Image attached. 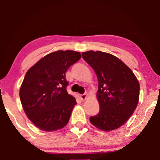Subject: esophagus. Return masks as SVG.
Segmentation results:
<instances>
[{"instance_id":"obj_1","label":"esophagus","mask_w":160,"mask_h":160,"mask_svg":"<svg viewBox=\"0 0 160 160\" xmlns=\"http://www.w3.org/2000/svg\"><path fill=\"white\" fill-rule=\"evenodd\" d=\"M87 96H88V95H87V94H82V95H80L81 100H86V98H87Z\"/></svg>"}]
</instances>
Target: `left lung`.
<instances>
[{"label": "left lung", "instance_id": "1", "mask_svg": "<svg viewBox=\"0 0 160 160\" xmlns=\"http://www.w3.org/2000/svg\"><path fill=\"white\" fill-rule=\"evenodd\" d=\"M82 58L95 71L98 80L100 111L89 121L104 131L119 128L132 114L139 100L140 84L124 63L112 54L100 51L83 52Z\"/></svg>", "mask_w": 160, "mask_h": 160}]
</instances>
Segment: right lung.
I'll return each mask as SVG.
<instances>
[{
    "mask_svg": "<svg viewBox=\"0 0 160 160\" xmlns=\"http://www.w3.org/2000/svg\"><path fill=\"white\" fill-rule=\"evenodd\" d=\"M81 54L67 50L50 53L28 70L19 97L28 119L41 130H58L68 122L75 98L67 92V70L79 60Z\"/></svg>",
    "mask_w": 160,
    "mask_h": 160,
    "instance_id": "add662e5",
    "label": "right lung"
}]
</instances>
